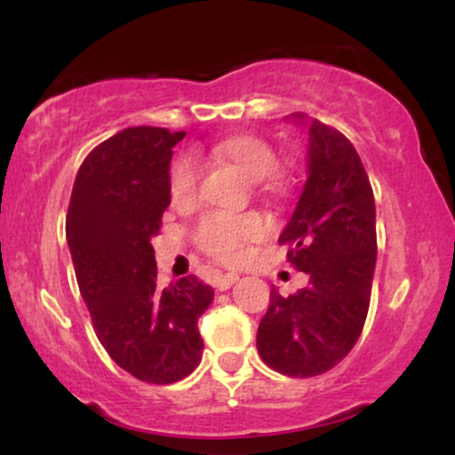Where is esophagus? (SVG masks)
I'll use <instances>...</instances> for the list:
<instances>
[{
  "label": "esophagus",
  "mask_w": 455,
  "mask_h": 455,
  "mask_svg": "<svg viewBox=\"0 0 455 455\" xmlns=\"http://www.w3.org/2000/svg\"><path fill=\"white\" fill-rule=\"evenodd\" d=\"M239 280V275L237 274H224V275H220V278H218V282H216V286L220 291H227V289H231V286L235 284V282Z\"/></svg>",
  "instance_id": "esophagus-1"
}]
</instances>
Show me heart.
<instances>
[{
	"label": "heart",
	"instance_id": "1",
	"mask_svg": "<svg viewBox=\"0 0 455 455\" xmlns=\"http://www.w3.org/2000/svg\"><path fill=\"white\" fill-rule=\"evenodd\" d=\"M212 160L233 166L243 180L257 184V192L275 198L284 192V177L275 173V151L265 139L254 134H233L207 149ZM171 203L177 210H192L198 201V169L190 158H180L171 169ZM269 224L259 213L227 216L210 213L198 224L196 243L203 252L220 263H239L250 243L267 237Z\"/></svg>",
	"mask_w": 455,
	"mask_h": 455
}]
</instances>
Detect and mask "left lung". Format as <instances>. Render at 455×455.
Wrapping results in <instances>:
<instances>
[{
  "mask_svg": "<svg viewBox=\"0 0 455 455\" xmlns=\"http://www.w3.org/2000/svg\"><path fill=\"white\" fill-rule=\"evenodd\" d=\"M286 119L307 132V177L278 242L310 280L289 297L271 289L257 348L271 370L306 379L340 363L362 333L377 265V210L351 140L304 113Z\"/></svg>",
  "mask_w": 455,
  "mask_h": 455,
  "instance_id": "8db88e82",
  "label": "left lung"
}]
</instances>
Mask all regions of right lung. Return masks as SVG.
<instances>
[{
  "label": "right lung",
  "instance_id": "right-lung-1",
  "mask_svg": "<svg viewBox=\"0 0 455 455\" xmlns=\"http://www.w3.org/2000/svg\"><path fill=\"white\" fill-rule=\"evenodd\" d=\"M186 132L126 128L78 169L66 239L98 340L119 368L154 385L195 372L203 357L198 318L213 289L195 275L158 286L151 237L171 205L173 148Z\"/></svg>",
  "mask_w": 455,
  "mask_h": 455
}]
</instances>
